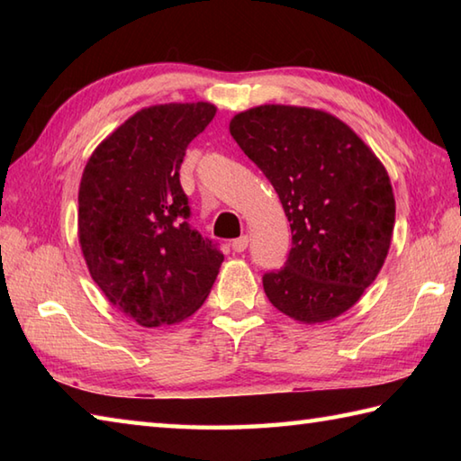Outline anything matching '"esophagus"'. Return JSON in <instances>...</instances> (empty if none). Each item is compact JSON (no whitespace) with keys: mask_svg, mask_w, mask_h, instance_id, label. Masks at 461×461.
Here are the masks:
<instances>
[{"mask_svg":"<svg viewBox=\"0 0 461 461\" xmlns=\"http://www.w3.org/2000/svg\"><path fill=\"white\" fill-rule=\"evenodd\" d=\"M248 246H249V238H248V236H241V238H238V240H233V241H231V248H233V251H238V253L246 251V249H248Z\"/></svg>","mask_w":461,"mask_h":461,"instance_id":"esophagus-1","label":"esophagus"}]
</instances>
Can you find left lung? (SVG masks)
Masks as SVG:
<instances>
[{
	"instance_id": "left-lung-1",
	"label": "left lung",
	"mask_w": 461,
	"mask_h": 461,
	"mask_svg": "<svg viewBox=\"0 0 461 461\" xmlns=\"http://www.w3.org/2000/svg\"><path fill=\"white\" fill-rule=\"evenodd\" d=\"M230 132L291 223L285 267L263 276L271 305L307 325L342 315L388 256L396 203L386 168L350 126L307 106H256Z\"/></svg>"
}]
</instances>
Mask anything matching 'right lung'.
<instances>
[{"mask_svg": "<svg viewBox=\"0 0 461 461\" xmlns=\"http://www.w3.org/2000/svg\"><path fill=\"white\" fill-rule=\"evenodd\" d=\"M215 114L210 103L156 104L96 146L79 188V243L113 305L142 327L174 325L210 295L223 253L188 221L185 149Z\"/></svg>", "mask_w": 461, "mask_h": 461, "instance_id": "obj_1", "label": "right lung"}]
</instances>
